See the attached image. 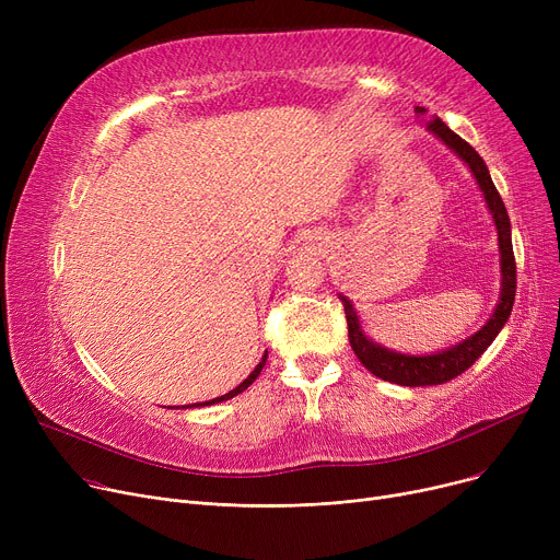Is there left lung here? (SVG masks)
Listing matches in <instances>:
<instances>
[{"mask_svg": "<svg viewBox=\"0 0 560 560\" xmlns=\"http://www.w3.org/2000/svg\"><path fill=\"white\" fill-rule=\"evenodd\" d=\"M418 117H427L424 106H416ZM427 131L433 133L438 140H443L450 150L469 167L472 176L477 179L479 190L483 192L486 206L492 215L494 229H497V245H499V272H502V288H499V300L488 317L486 325L472 334L469 338L447 347V349H438L433 354H404V351L388 349L386 345L374 342L363 325L361 317L351 304L349 298H345L342 292H338V300L345 304V317H347V327H349V345L354 349V354L359 361L378 378L390 381V384L397 386H408V388H420V386H440L447 384V381L456 378L460 372H465L469 365H472L483 351L492 345L497 334L504 329L509 322V315L513 311L515 302V256H513V243H511V220L506 213V206L499 197L488 165L483 159L475 152L472 144H467L458 133H454L440 117H429V120H422Z\"/></svg>", "mask_w": 560, "mask_h": 560, "instance_id": "8db88e82", "label": "left lung"}]
</instances>
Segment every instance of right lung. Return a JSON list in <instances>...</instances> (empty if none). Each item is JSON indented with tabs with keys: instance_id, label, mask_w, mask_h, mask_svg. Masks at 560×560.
Masks as SVG:
<instances>
[{
	"instance_id": "1",
	"label": "right lung",
	"mask_w": 560,
	"mask_h": 560,
	"mask_svg": "<svg viewBox=\"0 0 560 560\" xmlns=\"http://www.w3.org/2000/svg\"><path fill=\"white\" fill-rule=\"evenodd\" d=\"M265 361H268V349H265V354H262V359H260V363L252 370V374L243 381V384H238L235 386L233 390H229L226 395H222V397H215V399H209V401H197V404H190V406H184V408H195V406H211V404H220V401H226V399H231V397H235V395H241L243 390H247L254 381H256V376L260 374V370L265 368ZM174 408V406H172ZM176 408H182V406H176Z\"/></svg>"
}]
</instances>
